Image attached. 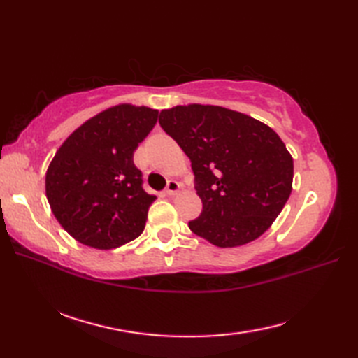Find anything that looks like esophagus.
I'll list each match as a JSON object with an SVG mask.
<instances>
[{
	"instance_id": "esophagus-1",
	"label": "esophagus",
	"mask_w": 358,
	"mask_h": 358,
	"mask_svg": "<svg viewBox=\"0 0 358 358\" xmlns=\"http://www.w3.org/2000/svg\"><path fill=\"white\" fill-rule=\"evenodd\" d=\"M178 191H180L178 181H175V180L167 181V186H166V194L167 195H177Z\"/></svg>"
}]
</instances>
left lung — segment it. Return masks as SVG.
<instances>
[{"label":"left lung","instance_id":"8db88e82","mask_svg":"<svg viewBox=\"0 0 358 358\" xmlns=\"http://www.w3.org/2000/svg\"><path fill=\"white\" fill-rule=\"evenodd\" d=\"M159 126L191 159L201 199L189 229L218 248H237L269 229L292 192L294 159L262 121L220 106H175Z\"/></svg>","mask_w":358,"mask_h":358}]
</instances>
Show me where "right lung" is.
<instances>
[{
  "label": "right lung",
  "mask_w": 358,
  "mask_h": 358,
  "mask_svg": "<svg viewBox=\"0 0 358 358\" xmlns=\"http://www.w3.org/2000/svg\"><path fill=\"white\" fill-rule=\"evenodd\" d=\"M158 120L146 106L118 104L67 136L45 172L58 223L83 245L115 249L143 232L155 195L144 192L134 152Z\"/></svg>",
  "instance_id": "1"
}]
</instances>
